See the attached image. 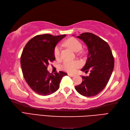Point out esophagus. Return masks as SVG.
Listing matches in <instances>:
<instances>
[{"label":"esophagus","instance_id":"1","mask_svg":"<svg viewBox=\"0 0 130 130\" xmlns=\"http://www.w3.org/2000/svg\"><path fill=\"white\" fill-rule=\"evenodd\" d=\"M68 75L69 76H71V77H74L75 75L73 74H71V73H68Z\"/></svg>","mask_w":130,"mask_h":130}]
</instances>
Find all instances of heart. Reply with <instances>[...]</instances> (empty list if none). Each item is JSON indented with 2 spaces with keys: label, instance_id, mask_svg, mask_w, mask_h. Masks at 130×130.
<instances>
[{
  "label": "heart",
  "instance_id": "1",
  "mask_svg": "<svg viewBox=\"0 0 130 130\" xmlns=\"http://www.w3.org/2000/svg\"><path fill=\"white\" fill-rule=\"evenodd\" d=\"M64 44L67 47L71 48L74 52L79 51L82 48V44L78 40L74 38H69L64 42ZM60 51L61 48L59 46L57 45L54 49V56L56 59H58L60 58ZM81 64L78 61H70L66 60L62 65V69L65 71L68 72L73 73L76 71L77 68L80 67Z\"/></svg>",
  "mask_w": 130,
  "mask_h": 130
}]
</instances>
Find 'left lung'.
<instances>
[{"mask_svg": "<svg viewBox=\"0 0 130 130\" xmlns=\"http://www.w3.org/2000/svg\"><path fill=\"white\" fill-rule=\"evenodd\" d=\"M87 46L88 54L81 70L89 76H82V82L75 89L82 96L93 97L105 88L114 68V58L108 43L94 34L83 33L77 37Z\"/></svg>", "mask_w": 130, "mask_h": 130, "instance_id": "1", "label": "left lung"}]
</instances>
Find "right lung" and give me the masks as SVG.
<instances>
[{"instance_id": "right-lung-1", "label": "right lung", "mask_w": 130, "mask_h": 130, "mask_svg": "<svg viewBox=\"0 0 130 130\" xmlns=\"http://www.w3.org/2000/svg\"><path fill=\"white\" fill-rule=\"evenodd\" d=\"M66 36L41 34L26 44L21 57L22 72L25 81L36 93L42 96L53 93L59 88L62 78L67 75L62 71L53 74L47 70L49 63L55 60L54 48Z\"/></svg>"}]
</instances>
